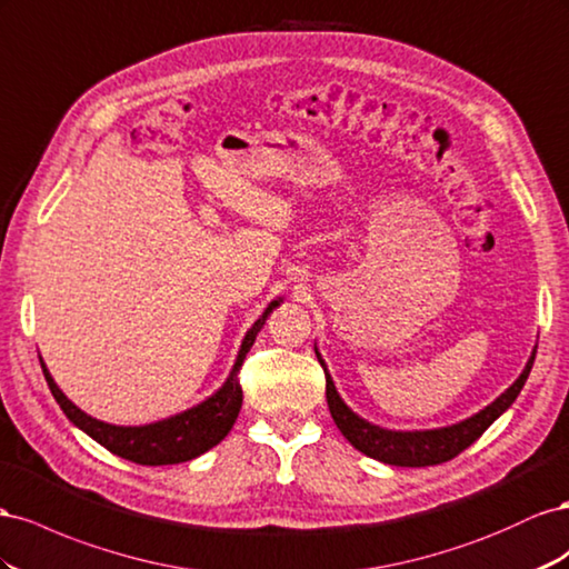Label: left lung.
<instances>
[{
  "instance_id": "8db88e82",
  "label": "left lung",
  "mask_w": 569,
  "mask_h": 569,
  "mask_svg": "<svg viewBox=\"0 0 569 569\" xmlns=\"http://www.w3.org/2000/svg\"><path fill=\"white\" fill-rule=\"evenodd\" d=\"M533 357H537V350L531 352L522 375H519V379L508 388V391L500 393L491 405H486L481 412L472 415L469 419L458 421V425L452 427H441V429L391 431V429H381L377 425H371V421L362 419L360 415L348 408L343 398L338 396L333 379L327 371V365H323L321 355L317 350V360L323 367V375H327V402L340 433H343L357 450L365 452L367 458H375L379 462L396 465V467H429V465L448 462L456 456H460L465 448L472 446L477 438L515 402V398L519 396V391H522V386L533 367Z\"/></svg>"
}]
</instances>
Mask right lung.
I'll use <instances>...</instances> for the list:
<instances>
[{"mask_svg":"<svg viewBox=\"0 0 569 569\" xmlns=\"http://www.w3.org/2000/svg\"><path fill=\"white\" fill-rule=\"evenodd\" d=\"M283 302V298L271 300L267 310L262 312L250 331L242 338V346L238 350L236 365L231 369L229 379L223 381V386L214 396H209L207 400H202L194 408L178 412L169 419L161 421H152V425L144 427H117V425H107V421L94 419L90 415H86L80 408L61 393V388L54 383L50 369L42 365L47 386L54 396V400L59 402V408L63 410L73 425L86 431L90 438H94L97 443L104 446L113 456H119L123 460H131L138 465H148V467H157V465H178V462H188L192 458L202 456L209 448H214L217 443H221L226 433L231 431L233 421L240 412L242 405V388L238 383V369L246 360V355L250 352L254 338L259 333V329L264 327L267 317Z\"/></svg>","mask_w":569,"mask_h":569,"instance_id":"right-lung-1","label":"right lung"}]
</instances>
